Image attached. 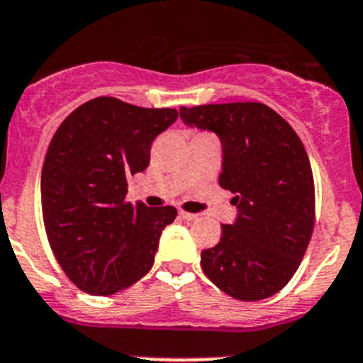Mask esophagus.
Instances as JSON below:
<instances>
[{
  "mask_svg": "<svg viewBox=\"0 0 363 363\" xmlns=\"http://www.w3.org/2000/svg\"><path fill=\"white\" fill-rule=\"evenodd\" d=\"M180 217L183 218V220H189V222H192V220H197V215L196 213H189V211H180Z\"/></svg>",
  "mask_w": 363,
  "mask_h": 363,
  "instance_id": "1",
  "label": "esophagus"
}]
</instances>
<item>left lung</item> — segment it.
Instances as JSON below:
<instances>
[{"instance_id": "1", "label": "left lung", "mask_w": 363, "mask_h": 363, "mask_svg": "<svg viewBox=\"0 0 363 363\" xmlns=\"http://www.w3.org/2000/svg\"><path fill=\"white\" fill-rule=\"evenodd\" d=\"M180 116L220 138L218 185L238 208L235 224H222L220 242L201 252L204 275L242 302L275 295L298 270L314 229V178L302 141L261 102L180 107Z\"/></svg>"}]
</instances>
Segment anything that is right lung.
<instances>
[{"mask_svg":"<svg viewBox=\"0 0 363 363\" xmlns=\"http://www.w3.org/2000/svg\"><path fill=\"white\" fill-rule=\"evenodd\" d=\"M177 109L96 96L72 111L45 153L42 215L49 245L81 291L114 295L153 267L174 206L128 203L127 180L150 164L152 143L177 121Z\"/></svg>","mask_w":363,"mask_h":363,"instance_id":"add662e5","label":"right lung"}]
</instances>
